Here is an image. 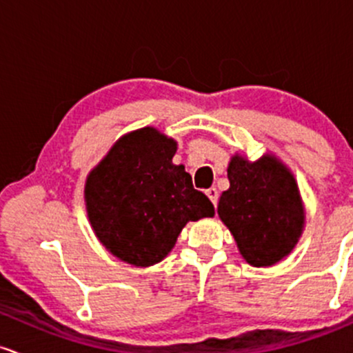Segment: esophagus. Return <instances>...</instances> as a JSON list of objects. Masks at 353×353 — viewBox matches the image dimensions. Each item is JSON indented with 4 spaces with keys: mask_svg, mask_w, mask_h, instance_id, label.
<instances>
[{
    "mask_svg": "<svg viewBox=\"0 0 353 353\" xmlns=\"http://www.w3.org/2000/svg\"><path fill=\"white\" fill-rule=\"evenodd\" d=\"M205 193H207V196L210 198V201H212L213 205L219 203V190H216L215 187H212V188L205 190Z\"/></svg>",
    "mask_w": 353,
    "mask_h": 353,
    "instance_id": "esophagus-1",
    "label": "esophagus"
}]
</instances>
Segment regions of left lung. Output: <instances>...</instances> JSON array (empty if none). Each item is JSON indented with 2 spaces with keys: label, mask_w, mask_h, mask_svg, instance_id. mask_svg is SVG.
<instances>
[{
  "label": "left lung",
  "mask_w": 353,
  "mask_h": 353,
  "mask_svg": "<svg viewBox=\"0 0 353 353\" xmlns=\"http://www.w3.org/2000/svg\"><path fill=\"white\" fill-rule=\"evenodd\" d=\"M230 188L220 195V220L252 267H272L288 256L305 228V205L292 170L265 153L250 161L235 153L228 163Z\"/></svg>",
  "instance_id": "left-lung-1"
}]
</instances>
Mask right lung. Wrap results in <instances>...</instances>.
<instances>
[{
    "label": "right lung",
    "mask_w": 353,
    "mask_h": 353,
    "mask_svg": "<svg viewBox=\"0 0 353 353\" xmlns=\"http://www.w3.org/2000/svg\"><path fill=\"white\" fill-rule=\"evenodd\" d=\"M176 146L153 126L133 130L118 138L86 176L91 228L121 262L160 263L188 221L215 215L212 201L193 188L185 166L172 161Z\"/></svg>",
    "instance_id": "1"
}]
</instances>
